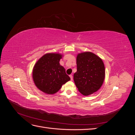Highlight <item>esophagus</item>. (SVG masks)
I'll list each match as a JSON object with an SVG mask.
<instances>
[{
  "instance_id": "obj_1",
  "label": "esophagus",
  "mask_w": 135,
  "mask_h": 135,
  "mask_svg": "<svg viewBox=\"0 0 135 135\" xmlns=\"http://www.w3.org/2000/svg\"><path fill=\"white\" fill-rule=\"evenodd\" d=\"M69 76H70V79H71V80H73V75H69Z\"/></svg>"
}]
</instances>
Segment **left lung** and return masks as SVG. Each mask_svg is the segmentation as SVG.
I'll return each instance as SVG.
<instances>
[{"mask_svg": "<svg viewBox=\"0 0 135 135\" xmlns=\"http://www.w3.org/2000/svg\"><path fill=\"white\" fill-rule=\"evenodd\" d=\"M76 66L74 80L78 91L82 95L88 96L99 90L105 75L101 59L90 52L80 53L76 57Z\"/></svg>", "mask_w": 135, "mask_h": 135, "instance_id": "1", "label": "left lung"}]
</instances>
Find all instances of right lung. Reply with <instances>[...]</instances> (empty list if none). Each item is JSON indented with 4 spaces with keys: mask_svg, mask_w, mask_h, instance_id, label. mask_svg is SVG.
Segmentation results:
<instances>
[{
    "mask_svg": "<svg viewBox=\"0 0 135 135\" xmlns=\"http://www.w3.org/2000/svg\"><path fill=\"white\" fill-rule=\"evenodd\" d=\"M62 56L59 54H47L34 66L32 78L35 85L48 95L58 92L63 84L70 80L59 63Z\"/></svg>",
    "mask_w": 135,
    "mask_h": 135,
    "instance_id": "obj_1",
    "label": "right lung"
}]
</instances>
